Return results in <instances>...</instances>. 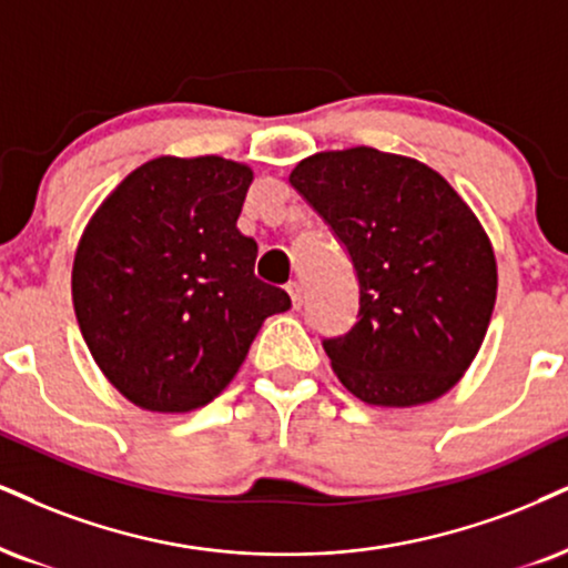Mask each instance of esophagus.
Instances as JSON below:
<instances>
[{
    "instance_id": "obj_1",
    "label": "esophagus",
    "mask_w": 568,
    "mask_h": 568,
    "mask_svg": "<svg viewBox=\"0 0 568 568\" xmlns=\"http://www.w3.org/2000/svg\"><path fill=\"white\" fill-rule=\"evenodd\" d=\"M286 292H290L292 305H295V307L303 305V300H305V290H303V284H300V282H290V284H286Z\"/></svg>"
}]
</instances>
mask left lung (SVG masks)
<instances>
[{"instance_id":"1","label":"left lung","mask_w":568,"mask_h":568,"mask_svg":"<svg viewBox=\"0 0 568 568\" xmlns=\"http://www.w3.org/2000/svg\"><path fill=\"white\" fill-rule=\"evenodd\" d=\"M290 184L358 273V324L324 339L342 387L382 408L450 392L477 358L498 297L493 242L468 202L422 160L374 146L316 152Z\"/></svg>"}]
</instances>
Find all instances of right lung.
<instances>
[{"label":"right lung","instance_id":"add662e5","mask_svg":"<svg viewBox=\"0 0 568 568\" xmlns=\"http://www.w3.org/2000/svg\"><path fill=\"white\" fill-rule=\"evenodd\" d=\"M255 179L219 155H160L125 176L83 229L70 292L91 358L136 408L189 413L221 395L273 313L257 244L236 229Z\"/></svg>","mask_w":568,"mask_h":568}]
</instances>
